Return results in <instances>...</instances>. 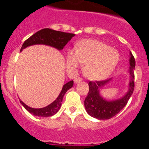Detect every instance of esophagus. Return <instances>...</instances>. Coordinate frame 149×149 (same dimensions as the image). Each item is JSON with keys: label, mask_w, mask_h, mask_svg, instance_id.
I'll return each mask as SVG.
<instances>
[{"label": "esophagus", "mask_w": 149, "mask_h": 149, "mask_svg": "<svg viewBox=\"0 0 149 149\" xmlns=\"http://www.w3.org/2000/svg\"><path fill=\"white\" fill-rule=\"evenodd\" d=\"M82 81V78H81V77H75V78L74 79V83L75 84H77V83L81 82V81Z\"/></svg>", "instance_id": "obj_1"}]
</instances>
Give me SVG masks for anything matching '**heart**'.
<instances>
[{"label": "heart", "instance_id": "heart-1", "mask_svg": "<svg viewBox=\"0 0 149 149\" xmlns=\"http://www.w3.org/2000/svg\"><path fill=\"white\" fill-rule=\"evenodd\" d=\"M119 60L118 51L101 41L85 39L78 43L76 50H69L66 56L68 69L74 71L78 63L84 65V75L92 81L108 77Z\"/></svg>", "mask_w": 149, "mask_h": 149}]
</instances>
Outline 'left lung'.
Here are the masks:
<instances>
[{
	"label": "left lung",
	"mask_w": 149,
	"mask_h": 149,
	"mask_svg": "<svg viewBox=\"0 0 149 149\" xmlns=\"http://www.w3.org/2000/svg\"><path fill=\"white\" fill-rule=\"evenodd\" d=\"M130 74L131 80L129 82V89L127 93L122 98L113 101H107L100 95L99 90L106 84L110 81H90L89 83V90L86 98L84 101L85 109L89 115L98 119H111L118 114L124 107L127 104L129 98H131L134 89V72L135 68V59L132 54L130 52Z\"/></svg>",
	"instance_id": "obj_1"
}]
</instances>
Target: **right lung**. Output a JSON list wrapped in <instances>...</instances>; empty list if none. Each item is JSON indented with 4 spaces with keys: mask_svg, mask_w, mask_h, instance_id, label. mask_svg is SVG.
<instances>
[{
    "mask_svg": "<svg viewBox=\"0 0 149 149\" xmlns=\"http://www.w3.org/2000/svg\"><path fill=\"white\" fill-rule=\"evenodd\" d=\"M75 34L69 33L61 32V31H56V30H51L49 28H44L42 30H39L38 32L34 33L31 36L30 38L24 42L22 45V47L21 48V51L25 48L33 45H46L51 47L56 48L58 50H62L65 45L70 41L73 36H74ZM74 81H71L67 84H64L63 86L61 92L58 97L56 98L54 102L51 104L48 105L45 107L39 109H35L30 107L22 101H20L21 104L24 106V107L31 114L36 116L42 117H48L56 114L60 110V107L62 104V101L64 95L67 92V90L72 88L73 86Z\"/></svg>",
    "mask_w": 149,
    "mask_h": 149,
    "instance_id": "1",
    "label": "right lung"
}]
</instances>
